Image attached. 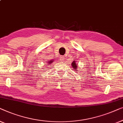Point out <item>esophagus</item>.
I'll use <instances>...</instances> for the list:
<instances>
[{
    "mask_svg": "<svg viewBox=\"0 0 123 123\" xmlns=\"http://www.w3.org/2000/svg\"><path fill=\"white\" fill-rule=\"evenodd\" d=\"M65 57H64L63 56H61L60 57V60H61V61H62V62H63V61H65Z\"/></svg>",
    "mask_w": 123,
    "mask_h": 123,
    "instance_id": "1",
    "label": "esophagus"
}]
</instances>
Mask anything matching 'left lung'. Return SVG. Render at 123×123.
<instances>
[{"mask_svg": "<svg viewBox=\"0 0 123 123\" xmlns=\"http://www.w3.org/2000/svg\"><path fill=\"white\" fill-rule=\"evenodd\" d=\"M71 65L72 66V67H73V68H74V69H75V70H76L77 65H76V64L75 61H74L73 62H72V64H71ZM76 71H77V70H76Z\"/></svg>", "mask_w": 123, "mask_h": 123, "instance_id": "left-lung-1", "label": "left lung"}]
</instances>
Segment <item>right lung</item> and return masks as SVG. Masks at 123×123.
<instances>
[{
    "label": "right lung",
    "mask_w": 123,
    "mask_h": 123,
    "mask_svg": "<svg viewBox=\"0 0 123 123\" xmlns=\"http://www.w3.org/2000/svg\"><path fill=\"white\" fill-rule=\"evenodd\" d=\"M52 61H50V60H49V61H48V63H49V64H51V63H52Z\"/></svg>",
    "instance_id": "1"
}]
</instances>
